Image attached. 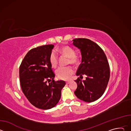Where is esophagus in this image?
I'll use <instances>...</instances> for the list:
<instances>
[{"instance_id":"1","label":"esophagus","mask_w":131,"mask_h":131,"mask_svg":"<svg viewBox=\"0 0 131 131\" xmlns=\"http://www.w3.org/2000/svg\"><path fill=\"white\" fill-rule=\"evenodd\" d=\"M69 83H70V81H67V82H66V83L67 84H69Z\"/></svg>"}]
</instances>
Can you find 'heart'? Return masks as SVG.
I'll return each mask as SVG.
<instances>
[{
	"label": "heart",
	"mask_w": 131,
	"mask_h": 131,
	"mask_svg": "<svg viewBox=\"0 0 131 131\" xmlns=\"http://www.w3.org/2000/svg\"><path fill=\"white\" fill-rule=\"evenodd\" d=\"M57 51L62 55L68 58L67 64L77 65L79 62L78 55L75 54L74 50L69 46H63L57 50ZM50 63L52 67L55 68L58 64V57L54 51H52L49 58ZM59 78L62 80H68L73 73V70L71 66L60 67L55 71Z\"/></svg>",
	"instance_id": "obj_1"
}]
</instances>
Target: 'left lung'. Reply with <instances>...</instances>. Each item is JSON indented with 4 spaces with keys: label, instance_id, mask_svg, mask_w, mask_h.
<instances>
[{
    "label": "left lung",
    "instance_id": "8db88e82",
    "mask_svg": "<svg viewBox=\"0 0 131 131\" xmlns=\"http://www.w3.org/2000/svg\"><path fill=\"white\" fill-rule=\"evenodd\" d=\"M73 45L79 49L82 62L76 72L80 78L86 75L82 81L78 78L76 82V96L86 102H92L104 94L110 78V68L106 56L102 49L95 42L86 38L73 40Z\"/></svg>",
    "mask_w": 131,
    "mask_h": 131
}]
</instances>
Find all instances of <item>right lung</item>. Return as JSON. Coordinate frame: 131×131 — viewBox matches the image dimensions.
<instances>
[{"label":"right lung","mask_w":131,"mask_h":131,"mask_svg":"<svg viewBox=\"0 0 131 131\" xmlns=\"http://www.w3.org/2000/svg\"><path fill=\"white\" fill-rule=\"evenodd\" d=\"M53 45L39 46L29 50L19 69L22 91L28 101L36 107L49 109L58 104L64 81H55L49 58Z\"/></svg>","instance_id":"right-lung-1"}]
</instances>
